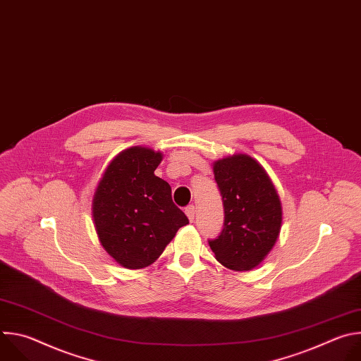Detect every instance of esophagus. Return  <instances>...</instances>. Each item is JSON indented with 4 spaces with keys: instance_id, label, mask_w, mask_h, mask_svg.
<instances>
[{
    "instance_id": "obj_1",
    "label": "esophagus",
    "mask_w": 361,
    "mask_h": 361,
    "mask_svg": "<svg viewBox=\"0 0 361 361\" xmlns=\"http://www.w3.org/2000/svg\"><path fill=\"white\" fill-rule=\"evenodd\" d=\"M185 216L188 217L190 221L194 220V216H195V207H194V205H188V207L185 209Z\"/></svg>"
}]
</instances>
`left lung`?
<instances>
[{
    "mask_svg": "<svg viewBox=\"0 0 361 361\" xmlns=\"http://www.w3.org/2000/svg\"><path fill=\"white\" fill-rule=\"evenodd\" d=\"M224 205V228L210 240L216 260L234 271L260 266L281 230L280 195L263 166L247 154H233L213 164Z\"/></svg>",
    "mask_w": 361,
    "mask_h": 361,
    "instance_id": "obj_1",
    "label": "left lung"
}]
</instances>
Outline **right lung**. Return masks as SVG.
I'll return each instance as SVG.
<instances>
[{
    "mask_svg": "<svg viewBox=\"0 0 361 361\" xmlns=\"http://www.w3.org/2000/svg\"><path fill=\"white\" fill-rule=\"evenodd\" d=\"M161 161V151L130 147L111 160L94 191L91 213L98 240L130 270L152 264L188 224L173 202L170 184L154 174Z\"/></svg>",
    "mask_w": 361,
    "mask_h": 361,
    "instance_id": "right-lung-1",
    "label": "right lung"
}]
</instances>
